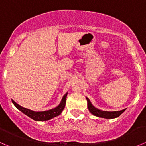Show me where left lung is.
<instances>
[{
    "mask_svg": "<svg viewBox=\"0 0 146 146\" xmlns=\"http://www.w3.org/2000/svg\"><path fill=\"white\" fill-rule=\"evenodd\" d=\"M88 102V108L89 111L90 113L93 114L95 116L99 117V118H106V119H113V118H115L119 117L124 111H125V109H123L122 111H100L99 109L96 108V107L93 106L91 102L90 101L88 98L86 97Z\"/></svg>",
    "mask_w": 146,
    "mask_h": 146,
    "instance_id": "obj_1",
    "label": "left lung"
}]
</instances>
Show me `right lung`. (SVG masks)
Here are the masks:
<instances>
[{"mask_svg":"<svg viewBox=\"0 0 146 146\" xmlns=\"http://www.w3.org/2000/svg\"><path fill=\"white\" fill-rule=\"evenodd\" d=\"M68 93H66L64 96L62 98V100L60 101V104L57 106V107L54 108L53 109H50L48 111H41V112H35V111H33L29 109H27L25 108L22 107L18 103H15L13 100L12 99V103H13L14 106L17 108L21 111L23 113L26 115L29 118H32L33 120L35 121H48V120L52 119V118H55L56 116H58L62 111L64 109L65 106H66V97H67Z\"/></svg>","mask_w":146,"mask_h":146,"instance_id":"right-lung-1","label":"right lung"}]
</instances>
